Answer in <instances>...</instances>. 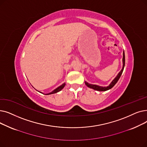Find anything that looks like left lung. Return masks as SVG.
Wrapping results in <instances>:
<instances>
[{"label":"left lung","instance_id":"8db88e82","mask_svg":"<svg viewBox=\"0 0 147 147\" xmlns=\"http://www.w3.org/2000/svg\"><path fill=\"white\" fill-rule=\"evenodd\" d=\"M123 67H122V69L120 71V72L118 74V75H117L116 77L113 80V81H112L110 84L107 86V87H102V86H97V85H95V84H89L88 82L85 81V84L86 85L90 88H92L94 90H96V91H100V92H105V91H107L111 88H113L115 85V84L117 82V81H118V80L120 79V76L123 72V70H124V66H125V55H124V51H123Z\"/></svg>","mask_w":147,"mask_h":147}]
</instances>
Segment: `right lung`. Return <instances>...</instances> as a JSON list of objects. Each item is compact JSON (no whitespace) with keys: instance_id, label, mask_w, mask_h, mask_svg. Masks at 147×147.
I'll return each mask as SVG.
<instances>
[{"instance_id":"obj_1","label":"right lung","mask_w":147,"mask_h":147,"mask_svg":"<svg viewBox=\"0 0 147 147\" xmlns=\"http://www.w3.org/2000/svg\"><path fill=\"white\" fill-rule=\"evenodd\" d=\"M65 85H66V83L65 82V83H63V84L62 85H61V86H60L59 87H58L57 88H55V90H54L53 92H50V93H47V94H44V93H42V92H40V93H42V94H45V95H49V94H54V93H57V92H60V91H61L63 88L64 87H65Z\"/></svg>"}]
</instances>
